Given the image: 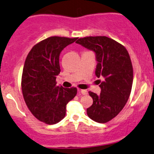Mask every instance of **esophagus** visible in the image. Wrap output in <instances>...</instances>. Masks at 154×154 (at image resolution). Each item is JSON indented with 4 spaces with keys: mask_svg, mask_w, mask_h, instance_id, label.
I'll return each mask as SVG.
<instances>
[{
    "mask_svg": "<svg viewBox=\"0 0 154 154\" xmlns=\"http://www.w3.org/2000/svg\"><path fill=\"white\" fill-rule=\"evenodd\" d=\"M79 92L80 93L82 94L83 95H86L88 94V91H86V90H84V89H81V90H79Z\"/></svg>",
    "mask_w": 154,
    "mask_h": 154,
    "instance_id": "1",
    "label": "esophagus"
}]
</instances>
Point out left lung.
Listing matches in <instances>:
<instances>
[{"label": "left lung", "instance_id": "left-lung-1", "mask_svg": "<svg viewBox=\"0 0 154 154\" xmlns=\"http://www.w3.org/2000/svg\"><path fill=\"white\" fill-rule=\"evenodd\" d=\"M76 43L95 53V74L104 80H98L100 94L88 92L93 104L86 112L92 120L105 123L120 112L129 99L133 80L131 57L124 46L104 36L80 38Z\"/></svg>", "mask_w": 154, "mask_h": 154}]
</instances>
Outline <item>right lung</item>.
<instances>
[{
	"label": "right lung",
	"instance_id": "add662e5",
	"mask_svg": "<svg viewBox=\"0 0 154 154\" xmlns=\"http://www.w3.org/2000/svg\"><path fill=\"white\" fill-rule=\"evenodd\" d=\"M78 38L48 37L35 45L23 68L21 88L29 109L36 118L53 125L66 116V105L77 94L76 88L56 85L60 72V54Z\"/></svg>",
	"mask_w": 154,
	"mask_h": 154
}]
</instances>
